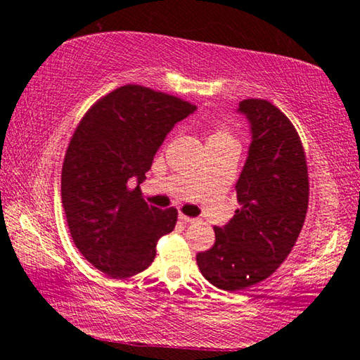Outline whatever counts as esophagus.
I'll return each instance as SVG.
<instances>
[{
    "instance_id": "1",
    "label": "esophagus",
    "mask_w": 360,
    "mask_h": 360,
    "mask_svg": "<svg viewBox=\"0 0 360 360\" xmlns=\"http://www.w3.org/2000/svg\"><path fill=\"white\" fill-rule=\"evenodd\" d=\"M179 221H181L182 224H193L195 221H197V219L188 217V216H184V214H179Z\"/></svg>"
}]
</instances>
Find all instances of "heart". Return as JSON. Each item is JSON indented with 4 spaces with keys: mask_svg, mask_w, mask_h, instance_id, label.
I'll list each match as a JSON object with an SVG mask.
<instances>
[{
    "mask_svg": "<svg viewBox=\"0 0 360 360\" xmlns=\"http://www.w3.org/2000/svg\"><path fill=\"white\" fill-rule=\"evenodd\" d=\"M206 143L208 144L210 143H235V139H233V136H231V133L225 129V127L216 125L210 130Z\"/></svg>",
    "mask_w": 360,
    "mask_h": 360,
    "instance_id": "heart-1",
    "label": "heart"
}]
</instances>
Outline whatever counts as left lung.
Returning <instances> with one entry per match:
<instances>
[{
  "label": "left lung",
  "instance_id": "8db88e82",
  "mask_svg": "<svg viewBox=\"0 0 360 360\" xmlns=\"http://www.w3.org/2000/svg\"><path fill=\"white\" fill-rule=\"evenodd\" d=\"M252 141L235 191L240 210L214 227L211 249L197 254L202 275L216 288L243 290L264 281L288 259L308 210L307 157L285 114L260 98L240 101Z\"/></svg>",
  "mask_w": 360,
  "mask_h": 360
}]
</instances>
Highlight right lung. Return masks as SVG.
<instances>
[{
  "instance_id": "obj_1",
  "label": "right lung",
  "mask_w": 360,
  "mask_h": 360,
  "mask_svg": "<svg viewBox=\"0 0 360 360\" xmlns=\"http://www.w3.org/2000/svg\"><path fill=\"white\" fill-rule=\"evenodd\" d=\"M178 96L127 84L90 106L62 168V203L71 238L85 259L115 279L138 275L173 231L178 210L144 202L139 182L174 124L195 111ZM139 181L135 189L128 187Z\"/></svg>"
}]
</instances>
